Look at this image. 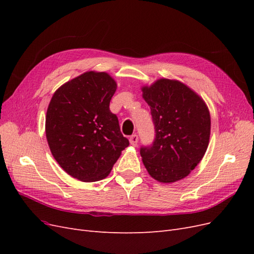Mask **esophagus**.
I'll return each instance as SVG.
<instances>
[{
	"label": "esophagus",
	"instance_id": "esophagus-1",
	"mask_svg": "<svg viewBox=\"0 0 254 254\" xmlns=\"http://www.w3.org/2000/svg\"><path fill=\"white\" fill-rule=\"evenodd\" d=\"M137 141H139V136H137V134H132L131 136L129 137V142L132 146H135Z\"/></svg>",
	"mask_w": 254,
	"mask_h": 254
}]
</instances>
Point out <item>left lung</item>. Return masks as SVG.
<instances>
[{
  "mask_svg": "<svg viewBox=\"0 0 254 254\" xmlns=\"http://www.w3.org/2000/svg\"><path fill=\"white\" fill-rule=\"evenodd\" d=\"M150 107L156 137L140 153L148 174L159 182L186 178L209 145L211 118L203 99L187 84L161 78L142 88Z\"/></svg>",
  "mask_w": 254,
  "mask_h": 254,
  "instance_id": "left-lung-1",
  "label": "left lung"
}]
</instances>
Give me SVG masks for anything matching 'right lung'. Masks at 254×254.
Wrapping results in <instances>:
<instances>
[{
	"mask_svg": "<svg viewBox=\"0 0 254 254\" xmlns=\"http://www.w3.org/2000/svg\"><path fill=\"white\" fill-rule=\"evenodd\" d=\"M117 82L108 73L90 71L54 93L45 118L53 157L64 172L83 182L108 176L129 145L109 105Z\"/></svg>",
	"mask_w": 254,
	"mask_h": 254,
	"instance_id": "right-lung-1",
	"label": "right lung"
}]
</instances>
